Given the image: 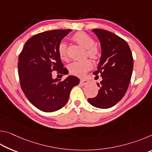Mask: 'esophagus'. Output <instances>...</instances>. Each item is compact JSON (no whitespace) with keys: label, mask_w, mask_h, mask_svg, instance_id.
<instances>
[{"label":"esophagus","mask_w":152,"mask_h":152,"mask_svg":"<svg viewBox=\"0 0 152 152\" xmlns=\"http://www.w3.org/2000/svg\"><path fill=\"white\" fill-rule=\"evenodd\" d=\"M88 82H89L86 79H81L80 82V83L82 86H84V85H86V84H88Z\"/></svg>","instance_id":"obj_1"}]
</instances>
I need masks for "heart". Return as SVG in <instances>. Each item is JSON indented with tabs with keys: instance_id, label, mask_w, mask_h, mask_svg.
<instances>
[{
	"instance_id": "b5f03b06",
	"label": "heart",
	"mask_w": 152,
	"mask_h": 152,
	"mask_svg": "<svg viewBox=\"0 0 152 152\" xmlns=\"http://www.w3.org/2000/svg\"><path fill=\"white\" fill-rule=\"evenodd\" d=\"M72 39L82 47L86 49V53L90 58L96 59L99 55V50L96 45L93 38L84 32H78L74 34ZM58 53L62 60L67 59V45L64 42L59 43ZM91 61L87 60L84 61H75L71 63L68 66L70 72L73 75L81 76H83L87 71L92 68Z\"/></svg>"
}]
</instances>
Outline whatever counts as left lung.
<instances>
[{
    "instance_id": "8db88e82",
    "label": "left lung",
    "mask_w": 152,
    "mask_h": 152,
    "mask_svg": "<svg viewBox=\"0 0 152 152\" xmlns=\"http://www.w3.org/2000/svg\"><path fill=\"white\" fill-rule=\"evenodd\" d=\"M101 45V57L94 75L100 74L102 81L96 97L90 104L99 109H109L119 102L127 91L132 78L133 59L127 43L119 36L101 29H92Z\"/></svg>"
}]
</instances>
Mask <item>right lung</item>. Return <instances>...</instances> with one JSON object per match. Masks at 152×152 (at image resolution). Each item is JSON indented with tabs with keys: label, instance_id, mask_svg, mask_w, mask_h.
Returning <instances> with one entry per match:
<instances>
[{
	"label": "right lung",
	"instance_id": "obj_1",
	"mask_svg": "<svg viewBox=\"0 0 152 152\" xmlns=\"http://www.w3.org/2000/svg\"><path fill=\"white\" fill-rule=\"evenodd\" d=\"M72 29H55L35 35L25 43L19 56L18 70L20 87L27 99L38 109L50 113L67 103L72 88L79 84L74 76L61 79L52 72L67 74L58 53V47Z\"/></svg>",
	"mask_w": 152,
	"mask_h": 152
}]
</instances>
